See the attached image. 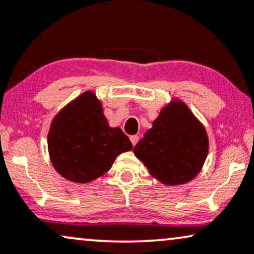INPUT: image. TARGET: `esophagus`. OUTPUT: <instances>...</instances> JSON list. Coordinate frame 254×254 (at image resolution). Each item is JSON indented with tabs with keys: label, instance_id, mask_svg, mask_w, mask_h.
<instances>
[{
	"label": "esophagus",
	"instance_id": "esophagus-1",
	"mask_svg": "<svg viewBox=\"0 0 254 254\" xmlns=\"http://www.w3.org/2000/svg\"><path fill=\"white\" fill-rule=\"evenodd\" d=\"M138 139H139V137L137 136V135H133V136L130 137V140H131V143H132L133 146H135V145L137 144V142H138Z\"/></svg>",
	"mask_w": 254,
	"mask_h": 254
}]
</instances>
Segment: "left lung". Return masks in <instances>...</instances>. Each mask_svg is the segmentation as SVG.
Wrapping results in <instances>:
<instances>
[{
  "instance_id": "left-lung-1",
  "label": "left lung",
  "mask_w": 254,
  "mask_h": 254,
  "mask_svg": "<svg viewBox=\"0 0 254 254\" xmlns=\"http://www.w3.org/2000/svg\"><path fill=\"white\" fill-rule=\"evenodd\" d=\"M133 154L163 185H183L200 173L208 154V137L185 103H173L162 109Z\"/></svg>"
}]
</instances>
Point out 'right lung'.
<instances>
[{
  "label": "right lung",
  "instance_id": "obj_1",
  "mask_svg": "<svg viewBox=\"0 0 254 254\" xmlns=\"http://www.w3.org/2000/svg\"><path fill=\"white\" fill-rule=\"evenodd\" d=\"M132 149L119 127H110L102 103L85 92L52 122L48 151L57 172L69 181L87 183L111 169L119 154Z\"/></svg>",
  "mask_w": 254,
  "mask_h": 254
}]
</instances>
